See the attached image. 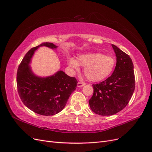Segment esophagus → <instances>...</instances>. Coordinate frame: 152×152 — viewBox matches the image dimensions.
<instances>
[{
	"label": "esophagus",
	"mask_w": 152,
	"mask_h": 152,
	"mask_svg": "<svg viewBox=\"0 0 152 152\" xmlns=\"http://www.w3.org/2000/svg\"><path fill=\"white\" fill-rule=\"evenodd\" d=\"M85 84H86V83H84V82H78L77 83V87L78 88H81V87L84 86Z\"/></svg>",
	"instance_id": "34e87169"
}]
</instances>
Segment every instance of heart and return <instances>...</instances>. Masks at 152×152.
Here are the masks:
<instances>
[{
  "instance_id": "heart-1",
  "label": "heart",
  "mask_w": 152,
  "mask_h": 152,
  "mask_svg": "<svg viewBox=\"0 0 152 152\" xmlns=\"http://www.w3.org/2000/svg\"><path fill=\"white\" fill-rule=\"evenodd\" d=\"M68 64L77 71L80 69V66L84 67V75L88 80L98 82L112 74L115 66L116 60L110 55H104L101 53H90L78 55L77 60L69 58Z\"/></svg>"
}]
</instances>
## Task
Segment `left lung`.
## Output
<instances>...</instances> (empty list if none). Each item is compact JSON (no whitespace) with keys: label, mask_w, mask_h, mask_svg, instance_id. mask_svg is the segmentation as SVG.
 <instances>
[{"label":"left lung","mask_w":152,"mask_h":152,"mask_svg":"<svg viewBox=\"0 0 152 152\" xmlns=\"http://www.w3.org/2000/svg\"><path fill=\"white\" fill-rule=\"evenodd\" d=\"M117 63L113 75L93 84L94 93L89 100L92 112L100 115H112L126 107L135 89L134 64L130 56L112 45Z\"/></svg>","instance_id":"left-lung-1"}]
</instances>
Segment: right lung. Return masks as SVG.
Wrapping results in <instances>:
<instances>
[{
    "label": "right lung",
    "instance_id": "obj_1",
    "mask_svg": "<svg viewBox=\"0 0 152 152\" xmlns=\"http://www.w3.org/2000/svg\"><path fill=\"white\" fill-rule=\"evenodd\" d=\"M56 49L52 43H43L30 49L20 64L17 75V90L25 106L42 115H53L61 112L77 86L75 77L63 71L47 77H39L33 72L29 64L35 51L40 47Z\"/></svg>",
    "mask_w": 152,
    "mask_h": 152
}]
</instances>
